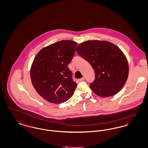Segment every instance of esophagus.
<instances>
[{
	"instance_id": "obj_1",
	"label": "esophagus",
	"mask_w": 148,
	"mask_h": 148,
	"mask_svg": "<svg viewBox=\"0 0 148 148\" xmlns=\"http://www.w3.org/2000/svg\"><path fill=\"white\" fill-rule=\"evenodd\" d=\"M85 79L84 77H82V78H80V79H79V81H83V80H84Z\"/></svg>"
}]
</instances>
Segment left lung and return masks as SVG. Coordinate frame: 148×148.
Wrapping results in <instances>:
<instances>
[{
    "label": "left lung",
    "instance_id": "8db88e82",
    "mask_svg": "<svg viewBox=\"0 0 148 148\" xmlns=\"http://www.w3.org/2000/svg\"><path fill=\"white\" fill-rule=\"evenodd\" d=\"M76 51L94 71L90 88L95 94L106 98L121 90L127 82L129 65L119 48L107 41L88 40L79 44Z\"/></svg>",
    "mask_w": 148,
    "mask_h": 148
}]
</instances>
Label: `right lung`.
Instances as JSON below:
<instances>
[{"label":"right lung","instance_id":"1","mask_svg":"<svg viewBox=\"0 0 148 148\" xmlns=\"http://www.w3.org/2000/svg\"><path fill=\"white\" fill-rule=\"evenodd\" d=\"M77 45L74 41H59L43 48L34 59L30 69L32 83L37 92L50 103L67 101L77 87L68 66Z\"/></svg>","mask_w":148,"mask_h":148}]
</instances>
